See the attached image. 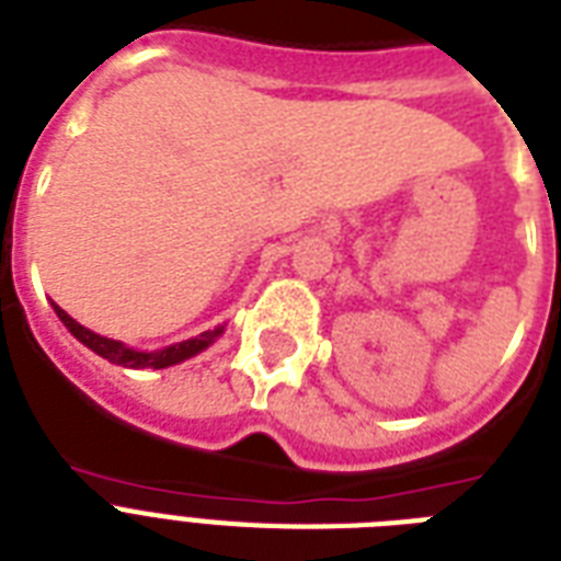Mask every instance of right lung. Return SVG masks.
Returning a JSON list of instances; mask_svg holds the SVG:
<instances>
[{
    "instance_id": "obj_1",
    "label": "right lung",
    "mask_w": 561,
    "mask_h": 561,
    "mask_svg": "<svg viewBox=\"0 0 561 561\" xmlns=\"http://www.w3.org/2000/svg\"><path fill=\"white\" fill-rule=\"evenodd\" d=\"M51 308H55V314L60 317V323L69 329V332L78 337V341L87 346V350H92L95 355H101V358H107L110 364H118V367H127V369H165V367H174V364H180V360L186 358H194L197 352H203L209 343H215V337H220V332H224V325H218L215 332H203L197 334V337H192V341H183V343H174V346H165V350H157V352H139V350H130V346H125L122 341H113V337H104V334H95L90 332L87 325H81L78 320H72V317L66 314L64 308L55 306L51 302Z\"/></svg>"
}]
</instances>
